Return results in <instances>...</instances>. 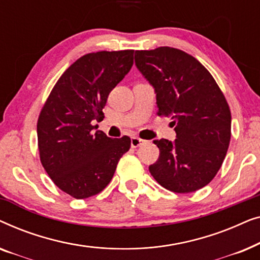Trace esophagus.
<instances>
[{
	"label": "esophagus",
	"instance_id": "1",
	"mask_svg": "<svg viewBox=\"0 0 260 260\" xmlns=\"http://www.w3.org/2000/svg\"><path fill=\"white\" fill-rule=\"evenodd\" d=\"M145 142L144 140H142L140 137H133L131 138V147L133 148H137V147H141V145H143Z\"/></svg>",
	"mask_w": 260,
	"mask_h": 260
}]
</instances>
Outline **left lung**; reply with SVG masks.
Instances as JSON below:
<instances>
[{"label": "left lung", "mask_w": 260, "mask_h": 260, "mask_svg": "<svg viewBox=\"0 0 260 260\" xmlns=\"http://www.w3.org/2000/svg\"><path fill=\"white\" fill-rule=\"evenodd\" d=\"M135 62L155 88L157 115L172 117L176 140H155L154 179L174 193L205 187L219 172L231 141V110L208 70L181 49L136 51Z\"/></svg>", "instance_id": "left-lung-1"}]
</instances>
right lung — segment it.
<instances>
[{"mask_svg":"<svg viewBox=\"0 0 260 260\" xmlns=\"http://www.w3.org/2000/svg\"><path fill=\"white\" fill-rule=\"evenodd\" d=\"M134 63V49L88 53L74 61L52 88L38 119L41 165L56 187L74 199L104 189L130 137L110 138L93 131L116 85Z\"/></svg>","mask_w":260,"mask_h":260,"instance_id":"obj_1","label":"right lung"}]
</instances>
